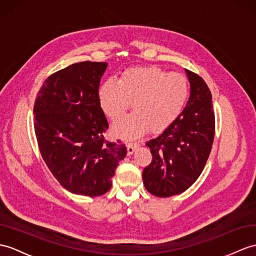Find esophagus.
Wrapping results in <instances>:
<instances>
[{
    "label": "esophagus",
    "instance_id": "obj_1",
    "mask_svg": "<svg viewBox=\"0 0 256 256\" xmlns=\"http://www.w3.org/2000/svg\"><path fill=\"white\" fill-rule=\"evenodd\" d=\"M126 147H128V155H132V154L135 152L136 148L138 147V142H128Z\"/></svg>",
    "mask_w": 256,
    "mask_h": 256
}]
</instances>
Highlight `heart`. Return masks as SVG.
Here are the masks:
<instances>
[{
    "label": "heart",
    "instance_id": "1",
    "mask_svg": "<svg viewBox=\"0 0 256 256\" xmlns=\"http://www.w3.org/2000/svg\"><path fill=\"white\" fill-rule=\"evenodd\" d=\"M190 94L188 78L158 66L133 68L124 70L118 82L106 80L99 88V104L111 121L118 122L133 104L134 114L114 128L123 138H135L150 128L162 132L174 123Z\"/></svg>",
    "mask_w": 256,
    "mask_h": 256
}]
</instances>
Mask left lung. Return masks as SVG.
I'll return each instance as SVG.
<instances>
[{
    "instance_id": "1",
    "label": "left lung",
    "mask_w": 256,
    "mask_h": 256,
    "mask_svg": "<svg viewBox=\"0 0 256 256\" xmlns=\"http://www.w3.org/2000/svg\"><path fill=\"white\" fill-rule=\"evenodd\" d=\"M191 86L179 118L157 138L148 140L152 162L142 171L146 190L158 198L186 191L198 180L212 150L215 114L212 94L200 76L186 70Z\"/></svg>"
}]
</instances>
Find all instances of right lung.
<instances>
[{
	"label": "right lung",
	"mask_w": 256,
	"mask_h": 256,
	"mask_svg": "<svg viewBox=\"0 0 256 256\" xmlns=\"http://www.w3.org/2000/svg\"><path fill=\"white\" fill-rule=\"evenodd\" d=\"M106 62H80L50 75L34 106L39 150L68 191L99 196L112 186L118 162L126 156L121 140L109 142L108 121L99 104Z\"/></svg>",
	"instance_id": "add662e5"
}]
</instances>
